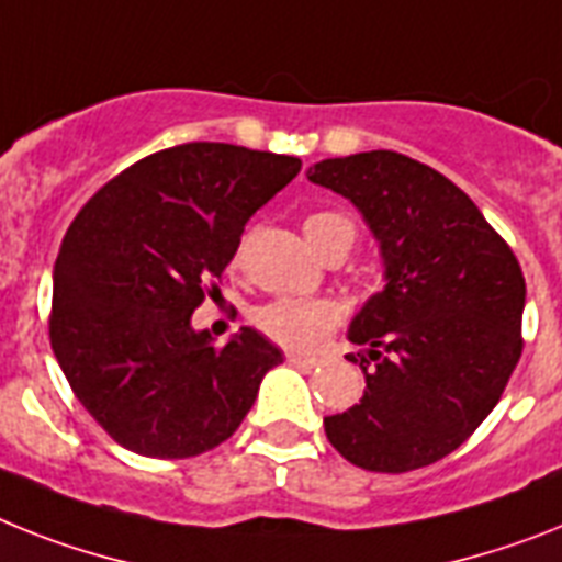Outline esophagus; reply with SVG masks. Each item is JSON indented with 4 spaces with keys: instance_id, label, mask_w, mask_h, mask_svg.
<instances>
[{
    "instance_id": "34e87169",
    "label": "esophagus",
    "mask_w": 562,
    "mask_h": 562,
    "mask_svg": "<svg viewBox=\"0 0 562 562\" xmlns=\"http://www.w3.org/2000/svg\"><path fill=\"white\" fill-rule=\"evenodd\" d=\"M289 357L291 366H300V369H317L319 360L317 357H311V353H300V351H289L285 353Z\"/></svg>"
}]
</instances>
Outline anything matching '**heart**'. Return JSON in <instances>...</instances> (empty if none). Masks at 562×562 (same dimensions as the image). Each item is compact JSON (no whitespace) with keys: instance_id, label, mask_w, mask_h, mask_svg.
<instances>
[{"instance_id":"heart-1","label":"heart","mask_w":562,"mask_h":562,"mask_svg":"<svg viewBox=\"0 0 562 562\" xmlns=\"http://www.w3.org/2000/svg\"><path fill=\"white\" fill-rule=\"evenodd\" d=\"M305 237L314 245V251L328 257L331 251L342 248L351 251L357 228L346 214L337 211H317L308 214L303 223ZM254 325L268 339L289 348H314L319 346L334 325L339 323V305L331 300H300V296H280L271 303L259 305L254 311Z\"/></svg>"}]
</instances>
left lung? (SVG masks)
I'll list each match as a JSON object with an SVG mask.
<instances>
[{
	"mask_svg": "<svg viewBox=\"0 0 562 562\" xmlns=\"http://www.w3.org/2000/svg\"><path fill=\"white\" fill-rule=\"evenodd\" d=\"M308 179L357 205L385 268L348 328L366 346V394L323 419L325 437L366 471L437 463L492 414L520 360V262L451 179L397 150L323 159Z\"/></svg>",
	"mask_w": 562,
	"mask_h": 562,
	"instance_id": "8db88e82",
	"label": "left lung"
}]
</instances>
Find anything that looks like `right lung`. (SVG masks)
Masks as SVG:
<instances>
[{"label": "right lung", "mask_w": 562, "mask_h": 562, "mask_svg": "<svg viewBox=\"0 0 562 562\" xmlns=\"http://www.w3.org/2000/svg\"><path fill=\"white\" fill-rule=\"evenodd\" d=\"M300 165L243 145H177L116 173L70 223L54 268L50 348L122 449L196 457L251 412L282 351L254 328L214 346L191 314L220 296L245 223Z\"/></svg>", "instance_id": "right-lung-1"}]
</instances>
